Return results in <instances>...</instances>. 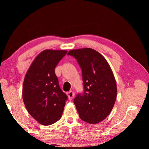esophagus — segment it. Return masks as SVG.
I'll return each mask as SVG.
<instances>
[{
	"mask_svg": "<svg viewBox=\"0 0 149 149\" xmlns=\"http://www.w3.org/2000/svg\"><path fill=\"white\" fill-rule=\"evenodd\" d=\"M68 98L70 100H72L73 98H74V95H75V93L73 91H70L69 92H68Z\"/></svg>",
	"mask_w": 149,
	"mask_h": 149,
	"instance_id": "esophagus-1",
	"label": "esophagus"
}]
</instances>
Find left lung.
<instances>
[{"instance_id": "left-lung-1", "label": "left lung", "mask_w": 149, "mask_h": 149, "mask_svg": "<svg viewBox=\"0 0 149 149\" xmlns=\"http://www.w3.org/2000/svg\"><path fill=\"white\" fill-rule=\"evenodd\" d=\"M68 55L77 60L81 69L84 92L74 100L79 118L89 123L104 120L112 110L117 95L116 83L109 64L95 50H72Z\"/></svg>"}]
</instances>
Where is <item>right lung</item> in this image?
<instances>
[{"mask_svg": "<svg viewBox=\"0 0 149 149\" xmlns=\"http://www.w3.org/2000/svg\"><path fill=\"white\" fill-rule=\"evenodd\" d=\"M67 53L65 50H45L29 67L25 76L23 100L29 114L44 125L62 117L68 96L60 89L54 69Z\"/></svg>", "mask_w": 149, "mask_h": 149, "instance_id": "obj_1", "label": "right lung"}]
</instances>
